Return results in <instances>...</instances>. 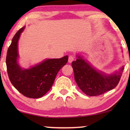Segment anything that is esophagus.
Masks as SVG:
<instances>
[{
    "instance_id": "esophagus-1",
    "label": "esophagus",
    "mask_w": 130,
    "mask_h": 130,
    "mask_svg": "<svg viewBox=\"0 0 130 130\" xmlns=\"http://www.w3.org/2000/svg\"><path fill=\"white\" fill-rule=\"evenodd\" d=\"M74 60V57L72 56H69L68 58V62L69 63H71Z\"/></svg>"
}]
</instances>
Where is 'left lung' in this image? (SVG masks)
<instances>
[{
  "label": "left lung",
  "instance_id": "obj_1",
  "mask_svg": "<svg viewBox=\"0 0 130 130\" xmlns=\"http://www.w3.org/2000/svg\"><path fill=\"white\" fill-rule=\"evenodd\" d=\"M73 61L74 80L83 93L90 96L101 95L115 88L118 85L123 72L122 66L113 74H105L94 69L80 56Z\"/></svg>",
  "mask_w": 130,
  "mask_h": 130
}]
</instances>
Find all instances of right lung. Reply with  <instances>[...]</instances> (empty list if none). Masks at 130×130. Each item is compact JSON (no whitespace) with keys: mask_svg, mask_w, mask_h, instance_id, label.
I'll list each match as a JSON object with an SVG mask.
<instances>
[{"mask_svg":"<svg viewBox=\"0 0 130 130\" xmlns=\"http://www.w3.org/2000/svg\"><path fill=\"white\" fill-rule=\"evenodd\" d=\"M25 27L21 28L12 38L6 55V63L9 78L13 86L25 96L40 98L53 86L58 71L66 64L68 56L44 60L28 69L18 64V42Z\"/></svg>","mask_w":130,"mask_h":130,"instance_id":"obj_1","label":"right lung"}]
</instances>
